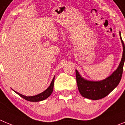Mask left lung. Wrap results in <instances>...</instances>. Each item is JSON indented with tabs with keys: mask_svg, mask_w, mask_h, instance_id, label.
I'll return each mask as SVG.
<instances>
[{
	"mask_svg": "<svg viewBox=\"0 0 125 125\" xmlns=\"http://www.w3.org/2000/svg\"><path fill=\"white\" fill-rule=\"evenodd\" d=\"M120 39L123 45V55L117 69L112 75L104 80L98 82L89 81L82 77L77 70L76 71V79L78 90L82 96L91 100H100L107 96L118 85L121 80L123 70V65L125 60V47L121 39L120 32Z\"/></svg>",
	"mask_w": 125,
	"mask_h": 125,
	"instance_id": "left-lung-1",
	"label": "left lung"
}]
</instances>
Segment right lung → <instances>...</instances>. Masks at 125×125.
<instances>
[{"mask_svg": "<svg viewBox=\"0 0 125 125\" xmlns=\"http://www.w3.org/2000/svg\"><path fill=\"white\" fill-rule=\"evenodd\" d=\"M54 80H55V76L53 78L52 81L51 83H50V86L49 87L47 88V89H46L44 92H42L40 94H38L37 95H35V96H25V95H22L21 93H18V92H14L18 94L20 96L22 97L23 98H24L25 100H26L29 101V102H40V101H42L45 100L46 98L49 97V96H50V95L52 94L53 92V83H54Z\"/></svg>", "mask_w": 125, "mask_h": 125, "instance_id": "1", "label": "right lung"}]
</instances>
